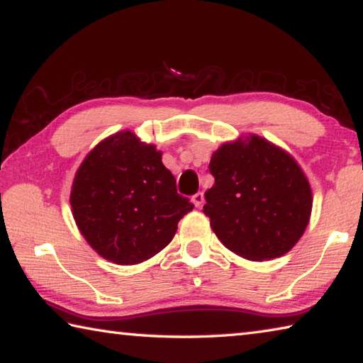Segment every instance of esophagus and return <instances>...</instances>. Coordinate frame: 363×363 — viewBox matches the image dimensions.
<instances>
[{"instance_id": "obj_1", "label": "esophagus", "mask_w": 363, "mask_h": 363, "mask_svg": "<svg viewBox=\"0 0 363 363\" xmlns=\"http://www.w3.org/2000/svg\"><path fill=\"white\" fill-rule=\"evenodd\" d=\"M191 201H193L196 207H201V206H203V203H204V194L201 193V191H198L196 194H193Z\"/></svg>"}]
</instances>
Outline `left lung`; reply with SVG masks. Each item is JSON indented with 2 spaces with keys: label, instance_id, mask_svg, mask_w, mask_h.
Instances as JSON below:
<instances>
[{
  "label": "left lung",
  "instance_id": "1",
  "mask_svg": "<svg viewBox=\"0 0 363 363\" xmlns=\"http://www.w3.org/2000/svg\"><path fill=\"white\" fill-rule=\"evenodd\" d=\"M203 212L225 247L249 260L286 254L311 218L312 191L296 160L252 135L212 154Z\"/></svg>",
  "mask_w": 363,
  "mask_h": 363
}]
</instances>
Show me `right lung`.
Segmentation results:
<instances>
[{"mask_svg":"<svg viewBox=\"0 0 363 363\" xmlns=\"http://www.w3.org/2000/svg\"><path fill=\"white\" fill-rule=\"evenodd\" d=\"M70 206L88 245L118 265L162 251L194 207L177 193L160 152L132 132L112 135L88 154L77 170Z\"/></svg>","mask_w":363,"mask_h":363,"instance_id":"add662e5","label":"right lung"}]
</instances>
